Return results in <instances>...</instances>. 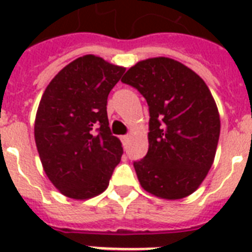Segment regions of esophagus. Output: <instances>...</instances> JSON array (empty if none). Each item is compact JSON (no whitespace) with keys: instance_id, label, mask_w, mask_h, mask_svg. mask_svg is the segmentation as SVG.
<instances>
[{"instance_id":"34e87169","label":"esophagus","mask_w":252,"mask_h":252,"mask_svg":"<svg viewBox=\"0 0 252 252\" xmlns=\"http://www.w3.org/2000/svg\"><path fill=\"white\" fill-rule=\"evenodd\" d=\"M128 141H129V136H128V134H126V136H122L123 145H124V146L128 145Z\"/></svg>"}]
</instances>
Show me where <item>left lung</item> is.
Here are the masks:
<instances>
[{
    "instance_id": "obj_1",
    "label": "left lung",
    "mask_w": 252,
    "mask_h": 252,
    "mask_svg": "<svg viewBox=\"0 0 252 252\" xmlns=\"http://www.w3.org/2000/svg\"><path fill=\"white\" fill-rule=\"evenodd\" d=\"M149 106V149L133 162L141 187L166 200L199 188L215 161L220 115L207 84L179 61H140L122 78Z\"/></svg>"
}]
</instances>
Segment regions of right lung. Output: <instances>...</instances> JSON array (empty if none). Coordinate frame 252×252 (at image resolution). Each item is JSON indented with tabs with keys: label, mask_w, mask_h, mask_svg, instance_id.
<instances>
[{
	"label": "right lung",
	"mask_w": 252,
	"mask_h": 252,
	"mask_svg": "<svg viewBox=\"0 0 252 252\" xmlns=\"http://www.w3.org/2000/svg\"><path fill=\"white\" fill-rule=\"evenodd\" d=\"M126 68L94 55L78 57L45 89L35 119V142L53 186L70 199L102 193L122 159L111 133L107 98Z\"/></svg>",
	"instance_id": "add662e5"
}]
</instances>
